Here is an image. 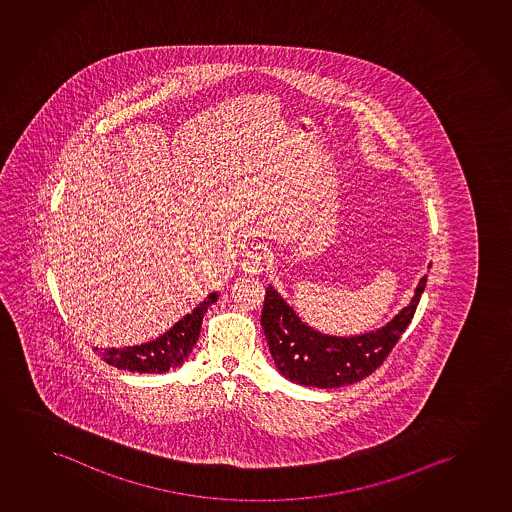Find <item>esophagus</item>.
Returning a JSON list of instances; mask_svg holds the SVG:
<instances>
[{
	"label": "esophagus",
	"mask_w": 512,
	"mask_h": 512,
	"mask_svg": "<svg viewBox=\"0 0 512 512\" xmlns=\"http://www.w3.org/2000/svg\"><path fill=\"white\" fill-rule=\"evenodd\" d=\"M266 257L264 245L253 246L252 252L246 253V259L243 260V271L250 276L262 273L266 269Z\"/></svg>",
	"instance_id": "34e87169"
}]
</instances>
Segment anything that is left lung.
Instances as JSON below:
<instances>
[{"label":"left lung","instance_id":"8db88e82","mask_svg":"<svg viewBox=\"0 0 512 512\" xmlns=\"http://www.w3.org/2000/svg\"><path fill=\"white\" fill-rule=\"evenodd\" d=\"M427 285L423 276L413 301L383 329L357 337L323 336L299 320L273 287L266 290L260 325L274 364L297 385L337 388L367 378L385 362L413 320Z\"/></svg>","mask_w":512,"mask_h":512}]
</instances>
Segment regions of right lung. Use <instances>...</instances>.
Returning <instances> with one entry per match:
<instances>
[{"instance_id": "right-lung-1", "label": "right lung", "mask_w": 512, "mask_h": 512, "mask_svg": "<svg viewBox=\"0 0 512 512\" xmlns=\"http://www.w3.org/2000/svg\"><path fill=\"white\" fill-rule=\"evenodd\" d=\"M217 299V292L208 295L206 301L201 302L190 315L183 316L180 322L173 325V329H169L155 341L140 346H127L120 350H101V357L106 364L131 372L161 374L178 367L196 346L204 313Z\"/></svg>"}]
</instances>
